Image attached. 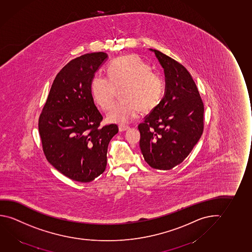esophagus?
I'll list each match as a JSON object with an SVG mask.
<instances>
[{"label":"esophagus","instance_id":"34e87169","mask_svg":"<svg viewBox=\"0 0 252 252\" xmlns=\"http://www.w3.org/2000/svg\"><path fill=\"white\" fill-rule=\"evenodd\" d=\"M129 129H130V127L127 126H122V125L119 126V131L120 132H126V131H127Z\"/></svg>","mask_w":252,"mask_h":252}]
</instances>
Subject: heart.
<instances>
[{
	"instance_id": "1",
	"label": "heart",
	"mask_w": 252,
	"mask_h": 252,
	"mask_svg": "<svg viewBox=\"0 0 252 252\" xmlns=\"http://www.w3.org/2000/svg\"><path fill=\"white\" fill-rule=\"evenodd\" d=\"M108 78L95 76L91 82L93 100L102 110L112 107L117 91L120 98L111 112L107 120L111 123L128 124L143 112L157 107L162 98L164 84L159 74L152 71V67L135 55H126L114 59L106 68Z\"/></svg>"
}]
</instances>
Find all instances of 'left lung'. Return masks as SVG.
Returning a JSON list of instances; mask_svg holds the SVG:
<instances>
[{
	"instance_id": "1",
	"label": "left lung",
	"mask_w": 252,
	"mask_h": 252,
	"mask_svg": "<svg viewBox=\"0 0 252 252\" xmlns=\"http://www.w3.org/2000/svg\"><path fill=\"white\" fill-rule=\"evenodd\" d=\"M165 74L164 97L139 125L140 147L146 162L169 170L186 159L203 132L204 106L197 87L184 66L157 50Z\"/></svg>"
}]
</instances>
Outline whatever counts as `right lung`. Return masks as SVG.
Listing matches in <instances>:
<instances>
[{
	"mask_svg": "<svg viewBox=\"0 0 252 252\" xmlns=\"http://www.w3.org/2000/svg\"><path fill=\"white\" fill-rule=\"evenodd\" d=\"M108 58L105 52L83 55L58 72L38 122L48 161L66 177L90 182L106 167L107 148L117 125L99 127L103 117L94 105L91 82Z\"/></svg>",
	"mask_w": 252,
	"mask_h": 252,
	"instance_id": "1",
	"label": "right lung"
}]
</instances>
